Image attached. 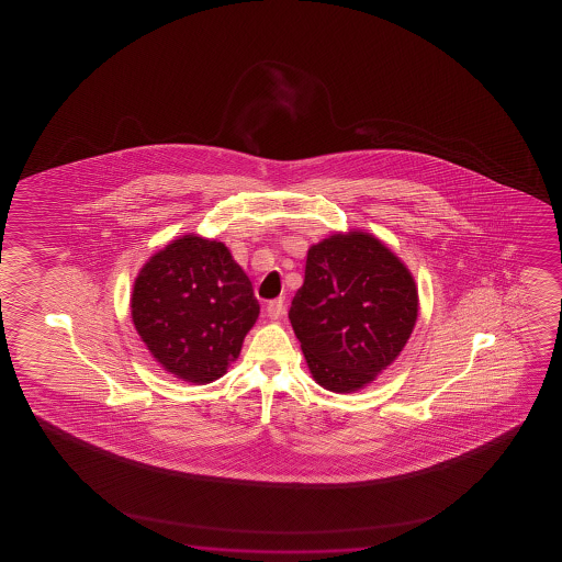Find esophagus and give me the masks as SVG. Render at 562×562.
<instances>
[{
    "instance_id": "obj_1",
    "label": "esophagus",
    "mask_w": 562,
    "mask_h": 562,
    "mask_svg": "<svg viewBox=\"0 0 562 562\" xmlns=\"http://www.w3.org/2000/svg\"><path fill=\"white\" fill-rule=\"evenodd\" d=\"M267 315H269L272 321H277V318L284 315V300L269 301V305H267Z\"/></svg>"
}]
</instances>
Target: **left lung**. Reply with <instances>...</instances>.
Wrapping results in <instances>:
<instances>
[{
  "instance_id": "obj_1",
  "label": "left lung",
  "mask_w": 562,
  "mask_h": 562,
  "mask_svg": "<svg viewBox=\"0 0 562 562\" xmlns=\"http://www.w3.org/2000/svg\"><path fill=\"white\" fill-rule=\"evenodd\" d=\"M288 316L316 384L357 392L403 351L418 316V292L380 239L367 232L334 234L308 249L305 282Z\"/></svg>"
}]
</instances>
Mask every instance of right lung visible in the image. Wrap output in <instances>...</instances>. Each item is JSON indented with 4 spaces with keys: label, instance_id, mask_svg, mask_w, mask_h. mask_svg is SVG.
I'll use <instances>...</instances> for the list:
<instances>
[{
    "label": "right lung",
    "instance_id": "1",
    "mask_svg": "<svg viewBox=\"0 0 562 562\" xmlns=\"http://www.w3.org/2000/svg\"><path fill=\"white\" fill-rule=\"evenodd\" d=\"M131 307L155 361L193 384L223 376L259 316L254 285L228 247L193 234L144 265Z\"/></svg>",
    "mask_w": 562,
    "mask_h": 562
}]
</instances>
